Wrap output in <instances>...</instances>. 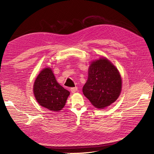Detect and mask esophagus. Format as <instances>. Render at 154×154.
<instances>
[{
	"mask_svg": "<svg viewBox=\"0 0 154 154\" xmlns=\"http://www.w3.org/2000/svg\"><path fill=\"white\" fill-rule=\"evenodd\" d=\"M70 90H71L72 93H75L78 90V88L77 87H72L70 88Z\"/></svg>",
	"mask_w": 154,
	"mask_h": 154,
	"instance_id": "1",
	"label": "esophagus"
}]
</instances>
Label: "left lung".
Listing matches in <instances>:
<instances>
[{
    "instance_id": "1",
    "label": "left lung",
    "mask_w": 154,
    "mask_h": 154,
    "mask_svg": "<svg viewBox=\"0 0 154 154\" xmlns=\"http://www.w3.org/2000/svg\"><path fill=\"white\" fill-rule=\"evenodd\" d=\"M83 93L97 109H103L116 101L122 91V78L118 69L105 58L91 62Z\"/></svg>"
}]
</instances>
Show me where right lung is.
<instances>
[{
    "label": "right lung",
    "mask_w": 154,
    "mask_h": 154,
    "mask_svg": "<svg viewBox=\"0 0 154 154\" xmlns=\"http://www.w3.org/2000/svg\"><path fill=\"white\" fill-rule=\"evenodd\" d=\"M33 92L39 105L50 110H61L66 105L70 92L56 80L51 68L44 69L36 77Z\"/></svg>",
    "instance_id": "1"
}]
</instances>
